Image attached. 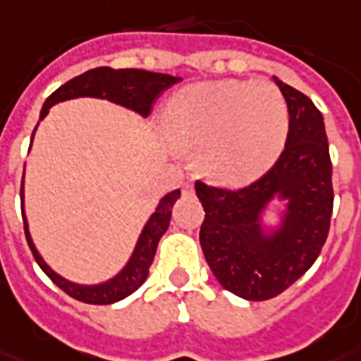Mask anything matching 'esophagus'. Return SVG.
Wrapping results in <instances>:
<instances>
[{
	"label": "esophagus",
	"mask_w": 361,
	"mask_h": 361,
	"mask_svg": "<svg viewBox=\"0 0 361 361\" xmlns=\"http://www.w3.org/2000/svg\"><path fill=\"white\" fill-rule=\"evenodd\" d=\"M183 193L193 195V181H185V183H183Z\"/></svg>",
	"instance_id": "1"
}]
</instances>
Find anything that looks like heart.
Masks as SVG:
<instances>
[{
    "label": "heart",
    "instance_id": "obj_1",
    "mask_svg": "<svg viewBox=\"0 0 361 361\" xmlns=\"http://www.w3.org/2000/svg\"><path fill=\"white\" fill-rule=\"evenodd\" d=\"M164 124L176 145L199 147V164L210 178L247 183L283 153L289 109L269 82L214 80L183 87L170 101Z\"/></svg>",
    "mask_w": 361,
    "mask_h": 361
}]
</instances>
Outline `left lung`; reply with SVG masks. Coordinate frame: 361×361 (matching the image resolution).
Wrapping results in <instances>:
<instances>
[{
	"label": "left lung",
	"instance_id": "left-lung-1",
	"mask_svg": "<svg viewBox=\"0 0 361 361\" xmlns=\"http://www.w3.org/2000/svg\"><path fill=\"white\" fill-rule=\"evenodd\" d=\"M289 109V135L262 178L241 189L195 181L204 208L201 247L216 279L247 300L281 295L316 262L333 214V166L322 113L302 92L276 78ZM290 199L281 230L266 240L259 212L275 196Z\"/></svg>",
	"mask_w": 361,
	"mask_h": 361
}]
</instances>
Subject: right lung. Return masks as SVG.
Here are the masks:
<instances>
[{
	"label": "right lung",
	"instance_id": "1",
	"mask_svg": "<svg viewBox=\"0 0 361 361\" xmlns=\"http://www.w3.org/2000/svg\"><path fill=\"white\" fill-rule=\"evenodd\" d=\"M176 82H180V78H173V76H168V74H159V72L137 71V68H118V71H114V68H109V66H99V68H92V71L76 76V78L68 80L66 84L55 90L49 97L45 99L39 118H44L55 103L74 97L109 99V101L128 106L135 113L143 114V116H149L154 99ZM180 189H176L159 202L154 214L149 218L147 226L141 231L140 241L135 245V250H133L130 262L126 264V268L122 269L118 276L113 277L111 281L101 283V285H92V287L76 285V283L66 281L61 276H57L42 260V256L38 255V250H36L30 239V233H28L26 218L23 214L24 235H26L28 247H30L32 255L36 258L39 268L44 269L47 277L57 285L59 289L65 290L66 295L85 304L118 302L122 298H126L128 295H132L133 290L140 289L141 285L145 283L147 276H149V268H151V264L154 260V252H157V247H159L160 237L164 235V231L170 226L173 202L180 199ZM20 201H23V188H20Z\"/></svg>",
	"mask_w": 361,
	"mask_h": 361
}]
</instances>
